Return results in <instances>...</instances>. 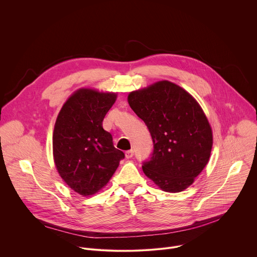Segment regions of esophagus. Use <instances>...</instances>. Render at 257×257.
Returning a JSON list of instances; mask_svg holds the SVG:
<instances>
[{"mask_svg":"<svg viewBox=\"0 0 257 257\" xmlns=\"http://www.w3.org/2000/svg\"><path fill=\"white\" fill-rule=\"evenodd\" d=\"M133 155H134V153H133V151L131 150V151H127L126 153H125V157H126V159H131L132 157H133Z\"/></svg>","mask_w":257,"mask_h":257,"instance_id":"esophagus-1","label":"esophagus"}]
</instances>
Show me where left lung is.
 <instances>
[{
    "instance_id": "8db88e82",
    "label": "left lung",
    "mask_w": 257,
    "mask_h": 257,
    "mask_svg": "<svg viewBox=\"0 0 257 257\" xmlns=\"http://www.w3.org/2000/svg\"><path fill=\"white\" fill-rule=\"evenodd\" d=\"M128 102L154 142L153 157L142 166L145 176L166 192L187 189L207 165L212 149V130L200 104L168 80L131 91Z\"/></svg>"
}]
</instances>
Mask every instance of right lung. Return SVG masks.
Wrapping results in <instances>:
<instances>
[{
  "label": "right lung",
  "mask_w": 257,
  "mask_h": 257,
  "mask_svg": "<svg viewBox=\"0 0 257 257\" xmlns=\"http://www.w3.org/2000/svg\"><path fill=\"white\" fill-rule=\"evenodd\" d=\"M117 99L116 92L79 88L63 104L53 133L57 171L76 193L89 196L101 190L124 159L115 149L102 120Z\"/></svg>",
  "instance_id": "add662e5"
}]
</instances>
